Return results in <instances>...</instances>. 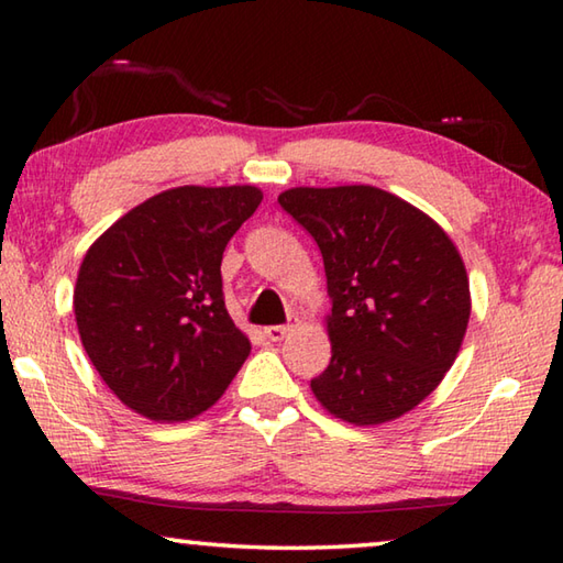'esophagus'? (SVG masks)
<instances>
[{"instance_id":"1","label":"esophagus","mask_w":563,"mask_h":563,"mask_svg":"<svg viewBox=\"0 0 563 563\" xmlns=\"http://www.w3.org/2000/svg\"><path fill=\"white\" fill-rule=\"evenodd\" d=\"M292 322H288V325H271V328H265L263 332H265V338L268 340H273V342H278V340H283V338H288L290 332H292Z\"/></svg>"}]
</instances>
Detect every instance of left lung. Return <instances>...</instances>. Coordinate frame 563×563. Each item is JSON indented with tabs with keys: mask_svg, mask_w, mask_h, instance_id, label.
<instances>
[{
	"mask_svg": "<svg viewBox=\"0 0 563 563\" xmlns=\"http://www.w3.org/2000/svg\"><path fill=\"white\" fill-rule=\"evenodd\" d=\"M278 203L316 238L325 263L332 357L312 395L355 427L407 415L454 365L470 322V278L454 241L375 186H300Z\"/></svg>",
	"mask_w": 563,
	"mask_h": 563,
	"instance_id": "8db88e82",
	"label": "left lung"
}]
</instances>
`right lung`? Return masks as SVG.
Listing matches in <instances>:
<instances>
[{
  "label": "right lung",
  "instance_id": "obj_1",
  "mask_svg": "<svg viewBox=\"0 0 563 563\" xmlns=\"http://www.w3.org/2000/svg\"><path fill=\"white\" fill-rule=\"evenodd\" d=\"M258 186H178L131 208L84 255L74 288L81 345L133 412L186 422L213 407L251 355L223 302L228 241Z\"/></svg>",
  "mask_w": 563,
  "mask_h": 563
}]
</instances>
